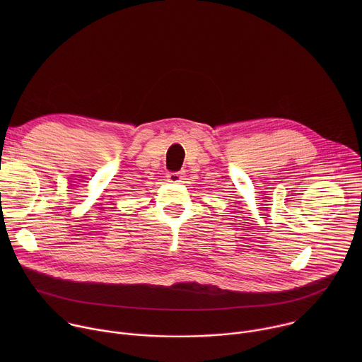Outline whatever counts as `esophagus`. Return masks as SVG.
<instances>
[{"mask_svg": "<svg viewBox=\"0 0 362 362\" xmlns=\"http://www.w3.org/2000/svg\"><path fill=\"white\" fill-rule=\"evenodd\" d=\"M166 177L172 183H179L182 180V177H183V172H169Z\"/></svg>", "mask_w": 362, "mask_h": 362, "instance_id": "34e87169", "label": "esophagus"}]
</instances>
